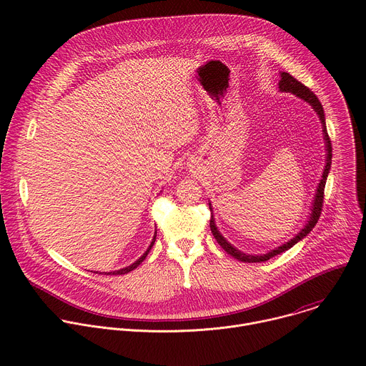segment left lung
Listing matches in <instances>:
<instances>
[{
    "instance_id": "left-lung-1",
    "label": "left lung",
    "mask_w": 366,
    "mask_h": 366,
    "mask_svg": "<svg viewBox=\"0 0 366 366\" xmlns=\"http://www.w3.org/2000/svg\"><path fill=\"white\" fill-rule=\"evenodd\" d=\"M278 88L281 92H291L294 95H297L298 98L304 99L305 102H308L310 106L315 109V112L317 113L320 122H322V127H323V137H325V144H326V165H325V169H323V175H322V179L319 182V187H317V191H316V195H315V199H312V207H311V213H310V217L305 223V226L288 242H285L284 244L275 247L274 250H269L268 253H264V254H247V253H243L240 252L239 249H236L233 244H230L223 236L222 233L219 232L217 226H216V222H214V216H212L210 219V229H212V233L213 236L216 237L217 243L229 253L232 254L234 259L237 260H242V262H249V264H253V262H265V260L291 249L295 243H298L301 239H304L312 229H315L316 223L319 222V217L322 214V207H323V198H325V187H326V179H327V175H329V171H330V165H332V143H330V137L327 134V129H326V119H325V110H323V106L322 102L319 101V98L316 97V94L312 92L310 88H307L304 84H301L300 81H297L294 76H291L288 72H281V79L278 82ZM210 205V210H213L212 208V204Z\"/></svg>"
}]
</instances>
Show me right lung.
<instances>
[{"mask_svg": "<svg viewBox=\"0 0 366 366\" xmlns=\"http://www.w3.org/2000/svg\"><path fill=\"white\" fill-rule=\"evenodd\" d=\"M154 240H156V232H154V236H153V239H152V242H150V244H149V247H147V250L136 260V262H133L132 265H129V267H126V268H123V269H119V271H113V272H106L107 275H123V274H127V272H130V271H133L134 268H137L143 260L146 259V256H147V253L150 252V249H152V246L154 244Z\"/></svg>", "mask_w": 366, "mask_h": 366, "instance_id": "1", "label": "right lung"}]
</instances>
